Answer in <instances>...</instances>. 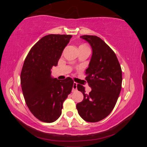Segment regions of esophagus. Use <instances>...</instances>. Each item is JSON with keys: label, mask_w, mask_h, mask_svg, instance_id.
Segmentation results:
<instances>
[{"label": "esophagus", "mask_w": 147, "mask_h": 147, "mask_svg": "<svg viewBox=\"0 0 147 147\" xmlns=\"http://www.w3.org/2000/svg\"><path fill=\"white\" fill-rule=\"evenodd\" d=\"M77 90V83L74 82L73 86V92L76 91Z\"/></svg>", "instance_id": "34e87169"}]
</instances>
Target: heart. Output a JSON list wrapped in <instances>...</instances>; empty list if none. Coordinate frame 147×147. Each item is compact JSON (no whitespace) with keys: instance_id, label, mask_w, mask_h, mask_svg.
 <instances>
[{"instance_id":"heart-1","label":"heart","mask_w":147,"mask_h":147,"mask_svg":"<svg viewBox=\"0 0 147 147\" xmlns=\"http://www.w3.org/2000/svg\"><path fill=\"white\" fill-rule=\"evenodd\" d=\"M87 47V46L86 45H81L80 46L79 48H80V47Z\"/></svg>"}]
</instances>
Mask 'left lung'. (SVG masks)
Here are the masks:
<instances>
[{"mask_svg":"<svg viewBox=\"0 0 147 147\" xmlns=\"http://www.w3.org/2000/svg\"><path fill=\"white\" fill-rule=\"evenodd\" d=\"M80 38L90 44L93 54L86 80L91 91L77 85L84 94V100L76 104L80 116L84 121L95 123L106 118L115 107L122 87V70L116 54L102 39L95 36L84 35Z\"/></svg>","mask_w":147,"mask_h":147,"instance_id":"left-lung-1","label":"left lung"}]
</instances>
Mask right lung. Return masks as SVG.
Segmentation results:
<instances>
[{"mask_svg": "<svg viewBox=\"0 0 147 147\" xmlns=\"http://www.w3.org/2000/svg\"><path fill=\"white\" fill-rule=\"evenodd\" d=\"M72 38L71 35L49 34L32 47L24 59L21 84L25 102L34 117L53 123L61 114L63 103L73 89L70 77L52 78L51 69L58 62Z\"/></svg>", "mask_w": 147, "mask_h": 147, "instance_id": "add662e5", "label": "right lung"}]
</instances>
